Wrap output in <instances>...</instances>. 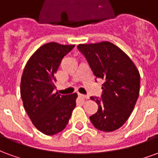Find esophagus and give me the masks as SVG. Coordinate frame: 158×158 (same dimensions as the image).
Listing matches in <instances>:
<instances>
[{"instance_id": "1", "label": "esophagus", "mask_w": 158, "mask_h": 158, "mask_svg": "<svg viewBox=\"0 0 158 158\" xmlns=\"http://www.w3.org/2000/svg\"><path fill=\"white\" fill-rule=\"evenodd\" d=\"M79 96L82 99H89V96L86 95H83V94H79Z\"/></svg>"}]
</instances>
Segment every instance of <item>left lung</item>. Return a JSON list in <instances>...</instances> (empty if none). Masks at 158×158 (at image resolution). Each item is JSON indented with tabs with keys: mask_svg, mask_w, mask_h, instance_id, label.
<instances>
[{
	"mask_svg": "<svg viewBox=\"0 0 158 158\" xmlns=\"http://www.w3.org/2000/svg\"><path fill=\"white\" fill-rule=\"evenodd\" d=\"M78 48L96 79L105 81L102 98L90 97L97 103L98 111L89 119L99 130L114 131L124 124L135 106L140 85L139 70L129 56L111 42L79 44Z\"/></svg>",
	"mask_w": 158,
	"mask_h": 158,
	"instance_id": "1",
	"label": "left lung"
}]
</instances>
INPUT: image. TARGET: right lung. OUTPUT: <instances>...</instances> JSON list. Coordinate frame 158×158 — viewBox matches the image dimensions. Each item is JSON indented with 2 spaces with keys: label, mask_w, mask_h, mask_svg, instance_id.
Here are the masks:
<instances>
[{
  "label": "right lung",
  "mask_w": 158,
  "mask_h": 158,
  "mask_svg": "<svg viewBox=\"0 0 158 158\" xmlns=\"http://www.w3.org/2000/svg\"><path fill=\"white\" fill-rule=\"evenodd\" d=\"M74 45L50 42L41 45L26 63L20 84L23 107L40 132L53 135L65 129L76 106L77 93L55 92V74L63 56Z\"/></svg>",
  "instance_id": "add662e5"
}]
</instances>
